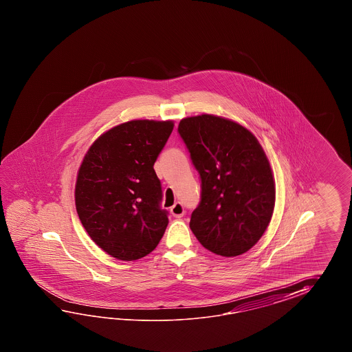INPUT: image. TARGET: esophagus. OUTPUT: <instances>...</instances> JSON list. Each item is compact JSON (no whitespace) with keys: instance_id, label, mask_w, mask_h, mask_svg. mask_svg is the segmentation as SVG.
I'll list each match as a JSON object with an SVG mask.
<instances>
[{"instance_id":"34e87169","label":"esophagus","mask_w":352,"mask_h":352,"mask_svg":"<svg viewBox=\"0 0 352 352\" xmlns=\"http://www.w3.org/2000/svg\"><path fill=\"white\" fill-rule=\"evenodd\" d=\"M171 214H173L175 217H184V214H185V208H184V205H182L181 202H176V204L173 205V208H171Z\"/></svg>"}]
</instances>
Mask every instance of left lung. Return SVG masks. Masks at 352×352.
<instances>
[{
    "label": "left lung",
    "instance_id": "1",
    "mask_svg": "<svg viewBox=\"0 0 352 352\" xmlns=\"http://www.w3.org/2000/svg\"><path fill=\"white\" fill-rule=\"evenodd\" d=\"M177 132L201 181L190 229L215 254L245 253L268 228L276 201L262 146L247 128L210 114L181 120Z\"/></svg>",
    "mask_w": 352,
    "mask_h": 352
}]
</instances>
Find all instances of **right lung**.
<instances>
[{"label": "right lung", "instance_id": "right-lung-1", "mask_svg": "<svg viewBox=\"0 0 352 352\" xmlns=\"http://www.w3.org/2000/svg\"><path fill=\"white\" fill-rule=\"evenodd\" d=\"M173 129L171 120H131L91 144L75 186L84 229L108 254L135 261L157 247L168 224L153 170Z\"/></svg>", "mask_w": 352, "mask_h": 352}]
</instances>
